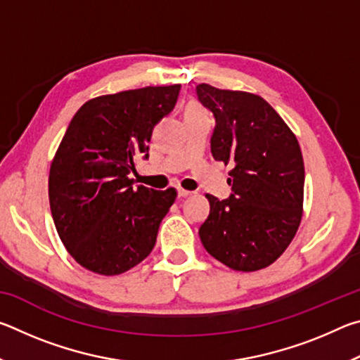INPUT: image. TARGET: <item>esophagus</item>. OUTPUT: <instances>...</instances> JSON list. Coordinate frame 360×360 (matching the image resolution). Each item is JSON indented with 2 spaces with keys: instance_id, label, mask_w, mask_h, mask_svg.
<instances>
[{
  "instance_id": "esophagus-1",
  "label": "esophagus",
  "mask_w": 360,
  "mask_h": 360,
  "mask_svg": "<svg viewBox=\"0 0 360 360\" xmlns=\"http://www.w3.org/2000/svg\"><path fill=\"white\" fill-rule=\"evenodd\" d=\"M193 192H191V191H184V188H178V195L181 198H186V197H188V195H192Z\"/></svg>"
}]
</instances>
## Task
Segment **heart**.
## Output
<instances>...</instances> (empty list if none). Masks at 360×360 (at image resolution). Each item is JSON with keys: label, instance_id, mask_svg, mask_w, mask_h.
<instances>
[{"label": "heart", "instance_id": "b5f03b06", "mask_svg": "<svg viewBox=\"0 0 360 360\" xmlns=\"http://www.w3.org/2000/svg\"><path fill=\"white\" fill-rule=\"evenodd\" d=\"M203 109L200 108L198 105H188L186 109V114H193V112H202Z\"/></svg>", "mask_w": 360, "mask_h": 360}]
</instances>
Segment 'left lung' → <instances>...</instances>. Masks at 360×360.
<instances>
[{
    "label": "left lung",
    "instance_id": "8db88e82",
    "mask_svg": "<svg viewBox=\"0 0 360 360\" xmlns=\"http://www.w3.org/2000/svg\"><path fill=\"white\" fill-rule=\"evenodd\" d=\"M214 114L212 157L233 169L227 200L206 195L210 216L198 233L212 257L236 271L271 265L302 221L304 167L294 133L259 95L197 85Z\"/></svg>",
    "mask_w": 360,
    "mask_h": 360
}]
</instances>
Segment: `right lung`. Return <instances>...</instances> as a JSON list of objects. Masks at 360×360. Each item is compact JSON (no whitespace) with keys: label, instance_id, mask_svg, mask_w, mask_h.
I'll use <instances>...</instances> for the list:
<instances>
[{"label":"right lung","instance_id":"add662e5","mask_svg":"<svg viewBox=\"0 0 360 360\" xmlns=\"http://www.w3.org/2000/svg\"><path fill=\"white\" fill-rule=\"evenodd\" d=\"M181 85L96 96L71 119L49 173L58 236L79 265L114 276L143 262L176 191L133 186L135 160L148 158L152 130L178 101Z\"/></svg>","mask_w":360,"mask_h":360}]
</instances>
